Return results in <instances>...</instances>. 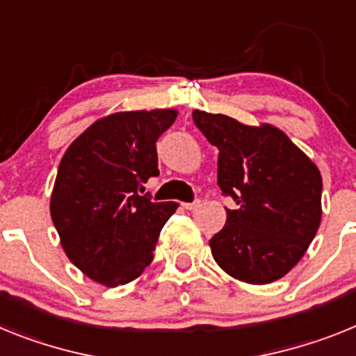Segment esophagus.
<instances>
[{
    "mask_svg": "<svg viewBox=\"0 0 356 356\" xmlns=\"http://www.w3.org/2000/svg\"><path fill=\"white\" fill-rule=\"evenodd\" d=\"M200 206V200L197 199V200H193V202H184L182 204V208L184 209H195V208H199Z\"/></svg>",
    "mask_w": 356,
    "mask_h": 356,
    "instance_id": "obj_1",
    "label": "esophagus"
}]
</instances>
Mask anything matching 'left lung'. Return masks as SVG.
<instances>
[{
  "label": "left lung",
  "instance_id": "obj_1",
  "mask_svg": "<svg viewBox=\"0 0 356 356\" xmlns=\"http://www.w3.org/2000/svg\"><path fill=\"white\" fill-rule=\"evenodd\" d=\"M218 148V186L236 208L209 240L215 261L234 280L267 285L298 265L321 224L323 179L307 154L277 127L243 125L193 111Z\"/></svg>",
  "mask_w": 356,
  "mask_h": 356
}]
</instances>
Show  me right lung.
<instances>
[{"instance_id":"right-lung-1","label":"right lung","mask_w":356,"mask_h":356,"mask_svg":"<svg viewBox=\"0 0 356 356\" xmlns=\"http://www.w3.org/2000/svg\"><path fill=\"white\" fill-rule=\"evenodd\" d=\"M175 109L127 111L97 120L58 165L49 213L71 264L105 286L125 285L150 265L177 202H152L145 182L159 175L156 141Z\"/></svg>"}]
</instances>
